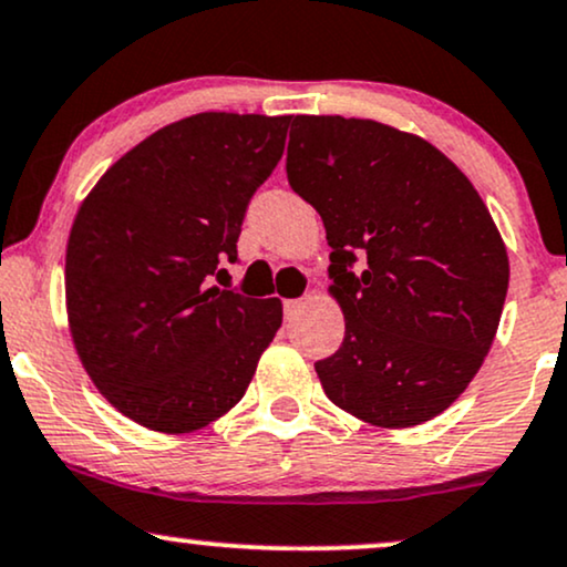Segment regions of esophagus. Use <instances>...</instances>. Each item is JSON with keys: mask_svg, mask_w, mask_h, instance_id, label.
I'll list each match as a JSON object with an SVG mask.
<instances>
[{"mask_svg": "<svg viewBox=\"0 0 567 567\" xmlns=\"http://www.w3.org/2000/svg\"><path fill=\"white\" fill-rule=\"evenodd\" d=\"M303 301H285V317H296L298 311H301Z\"/></svg>", "mask_w": 567, "mask_h": 567, "instance_id": "esophagus-1", "label": "esophagus"}]
</instances>
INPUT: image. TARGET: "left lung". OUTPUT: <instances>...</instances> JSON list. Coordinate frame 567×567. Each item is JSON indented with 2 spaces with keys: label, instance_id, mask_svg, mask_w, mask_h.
<instances>
[{
  "label": "left lung",
  "instance_id": "left-lung-1",
  "mask_svg": "<svg viewBox=\"0 0 567 567\" xmlns=\"http://www.w3.org/2000/svg\"><path fill=\"white\" fill-rule=\"evenodd\" d=\"M288 182L322 216L346 317L313 364L327 399L378 427L433 420L478 374L507 298L478 189L422 136L343 115L292 118Z\"/></svg>",
  "mask_w": 567,
  "mask_h": 567
}]
</instances>
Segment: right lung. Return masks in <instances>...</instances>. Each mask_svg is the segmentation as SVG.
<instances>
[{
    "mask_svg": "<svg viewBox=\"0 0 567 567\" xmlns=\"http://www.w3.org/2000/svg\"><path fill=\"white\" fill-rule=\"evenodd\" d=\"M290 115L197 113L150 134L81 203L65 250L73 346L97 391L158 433L227 414L282 324L279 298L208 288Z\"/></svg>",
    "mask_w": 567,
    "mask_h": 567,
    "instance_id": "1",
    "label": "right lung"
}]
</instances>
